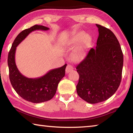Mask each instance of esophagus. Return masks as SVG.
<instances>
[{
	"instance_id": "34e87169",
	"label": "esophagus",
	"mask_w": 133,
	"mask_h": 133,
	"mask_svg": "<svg viewBox=\"0 0 133 133\" xmlns=\"http://www.w3.org/2000/svg\"><path fill=\"white\" fill-rule=\"evenodd\" d=\"M74 69V67L71 66L70 64H67V66L66 68V73H69V72H70L71 71L73 70Z\"/></svg>"
}]
</instances>
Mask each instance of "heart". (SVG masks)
Returning a JSON list of instances; mask_svg holds the SVG:
<instances>
[{
	"instance_id": "heart-1",
	"label": "heart",
	"mask_w": 133,
	"mask_h": 133,
	"mask_svg": "<svg viewBox=\"0 0 133 133\" xmlns=\"http://www.w3.org/2000/svg\"><path fill=\"white\" fill-rule=\"evenodd\" d=\"M83 38H84L83 42L80 45L75 48L73 53V58L76 61H81L85 57V50L89 45L90 39L88 37H85V35L83 33L76 36L72 40V42L73 43H77Z\"/></svg>"
}]
</instances>
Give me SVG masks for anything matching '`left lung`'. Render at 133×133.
<instances>
[{
	"label": "left lung",
	"instance_id": "left-lung-1",
	"mask_svg": "<svg viewBox=\"0 0 133 133\" xmlns=\"http://www.w3.org/2000/svg\"><path fill=\"white\" fill-rule=\"evenodd\" d=\"M96 25L99 31L96 46L91 48L76 67L79 76L77 94L90 103L103 102L116 92L123 66V55L117 38L109 29Z\"/></svg>",
	"mask_w": 133,
	"mask_h": 133
}]
</instances>
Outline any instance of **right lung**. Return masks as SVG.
Returning <instances> with one entry per match:
<instances>
[{"label":"right lung","mask_w":133,"mask_h":133,"mask_svg":"<svg viewBox=\"0 0 133 133\" xmlns=\"http://www.w3.org/2000/svg\"><path fill=\"white\" fill-rule=\"evenodd\" d=\"M48 30L49 28L46 26L35 25L21 31L14 39L8 55L9 78L12 87L21 98L32 103L46 102L54 97L58 84L65 76L67 64L61 67L50 70L44 76L38 78H27L17 67L15 62L16 48L32 31Z\"/></svg>","instance_id":"right-lung-1"}]
</instances>
